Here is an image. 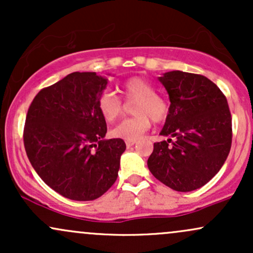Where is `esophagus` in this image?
Segmentation results:
<instances>
[{
	"label": "esophagus",
	"instance_id": "esophagus-1",
	"mask_svg": "<svg viewBox=\"0 0 253 253\" xmlns=\"http://www.w3.org/2000/svg\"><path fill=\"white\" fill-rule=\"evenodd\" d=\"M135 143H136V140H127L126 141V146L130 147V146H133V145H134Z\"/></svg>",
	"mask_w": 253,
	"mask_h": 253
}]
</instances>
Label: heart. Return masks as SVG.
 <instances>
[{
    "label": "heart",
    "mask_w": 253,
    "mask_h": 253,
    "mask_svg": "<svg viewBox=\"0 0 253 253\" xmlns=\"http://www.w3.org/2000/svg\"><path fill=\"white\" fill-rule=\"evenodd\" d=\"M120 92L128 101H135L133 114L135 117L125 119L112 130L110 135L123 140H136L150 128L151 120L162 123L169 114V104L156 94L152 84L140 77H132L120 86ZM97 107L104 120L113 123L120 117L123 103L113 92L104 91L97 98Z\"/></svg>",
    "instance_id": "obj_1"
}]
</instances>
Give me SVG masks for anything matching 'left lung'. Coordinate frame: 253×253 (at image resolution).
Here are the masks:
<instances>
[{"label":"left lung","instance_id":"left-lung-1","mask_svg":"<svg viewBox=\"0 0 253 253\" xmlns=\"http://www.w3.org/2000/svg\"><path fill=\"white\" fill-rule=\"evenodd\" d=\"M170 98L161 135L175 138L153 145L147 167L176 191L201 188L219 172L232 145L227 100L215 83L202 75L165 72L158 78Z\"/></svg>","mask_w":253,"mask_h":253}]
</instances>
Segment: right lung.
<instances>
[{"label":"right lung","instance_id":"obj_1","mask_svg":"<svg viewBox=\"0 0 253 253\" xmlns=\"http://www.w3.org/2000/svg\"><path fill=\"white\" fill-rule=\"evenodd\" d=\"M108 80L96 72H72L40 90L24 128L32 167L48 187L66 199L91 201L114 184L123 139H108L97 98Z\"/></svg>","mask_w":253,"mask_h":253}]
</instances>
